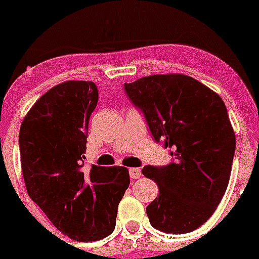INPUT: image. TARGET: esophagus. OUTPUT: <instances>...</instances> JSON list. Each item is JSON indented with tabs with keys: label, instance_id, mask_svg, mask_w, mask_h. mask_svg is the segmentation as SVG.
<instances>
[{
	"label": "esophagus",
	"instance_id": "1",
	"mask_svg": "<svg viewBox=\"0 0 259 259\" xmlns=\"http://www.w3.org/2000/svg\"><path fill=\"white\" fill-rule=\"evenodd\" d=\"M129 174L133 179H139L140 177L143 176L142 170L139 168H130L129 169Z\"/></svg>",
	"mask_w": 259,
	"mask_h": 259
}]
</instances>
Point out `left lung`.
<instances>
[{
    "label": "left lung",
    "instance_id": "left-lung-1",
    "mask_svg": "<svg viewBox=\"0 0 259 259\" xmlns=\"http://www.w3.org/2000/svg\"><path fill=\"white\" fill-rule=\"evenodd\" d=\"M125 91L154 139L164 140L174 156L166 166L143 168L159 187L146 207L150 224L165 233H189L210 218L231 178L236 134L224 101L183 74L140 77L125 83Z\"/></svg>",
    "mask_w": 259,
    "mask_h": 259
}]
</instances>
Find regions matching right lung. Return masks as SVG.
I'll return each mask as SVG.
<instances>
[{
	"label": "right lung",
	"mask_w": 259,
	"mask_h": 259,
	"mask_svg": "<svg viewBox=\"0 0 259 259\" xmlns=\"http://www.w3.org/2000/svg\"><path fill=\"white\" fill-rule=\"evenodd\" d=\"M98 98L93 81L59 83L33 104L18 135L28 195L61 233L81 242L113 233L130 184L125 166L83 168L89 119Z\"/></svg>",
	"instance_id": "add662e5"
}]
</instances>
